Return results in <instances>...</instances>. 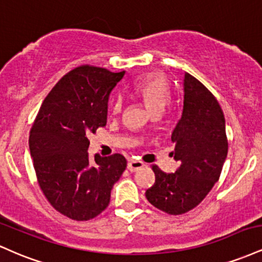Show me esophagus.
I'll return each mask as SVG.
<instances>
[{
	"instance_id": "34e87169",
	"label": "esophagus",
	"mask_w": 262,
	"mask_h": 262,
	"mask_svg": "<svg viewBox=\"0 0 262 262\" xmlns=\"http://www.w3.org/2000/svg\"><path fill=\"white\" fill-rule=\"evenodd\" d=\"M145 166V165H144V162H141V161H137V160H130L128 162V170L129 171H132V172H134V171H138V170H140V169H143V167Z\"/></svg>"
}]
</instances>
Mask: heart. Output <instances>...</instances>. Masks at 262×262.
<instances>
[{"label": "heart", "mask_w": 262, "mask_h": 262, "mask_svg": "<svg viewBox=\"0 0 262 262\" xmlns=\"http://www.w3.org/2000/svg\"><path fill=\"white\" fill-rule=\"evenodd\" d=\"M132 90L138 97H140L151 108L152 112H160L169 102L171 96L170 82L166 75L161 71H151L141 75L134 81ZM122 108V98L117 97L111 106V112L112 114H118L121 113Z\"/></svg>", "instance_id": "obj_1"}]
</instances>
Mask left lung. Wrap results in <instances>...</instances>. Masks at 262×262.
<instances>
[{
    "instance_id": "1",
    "label": "left lung",
    "mask_w": 262,
    "mask_h": 262,
    "mask_svg": "<svg viewBox=\"0 0 262 262\" xmlns=\"http://www.w3.org/2000/svg\"><path fill=\"white\" fill-rule=\"evenodd\" d=\"M183 110L171 140L180 162L176 172L166 173L152 165L155 182L145 196L152 206L171 215L197 207L219 180L228 154L223 111L212 92L186 73Z\"/></svg>"
}]
</instances>
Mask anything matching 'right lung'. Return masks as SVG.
<instances>
[{
    "label": "right lung",
    "mask_w": 262,
    "mask_h": 262,
    "mask_svg": "<svg viewBox=\"0 0 262 262\" xmlns=\"http://www.w3.org/2000/svg\"><path fill=\"white\" fill-rule=\"evenodd\" d=\"M125 71L81 65L58 81L29 134L39 187L61 214L90 221L107 208L111 189L127 167L121 154L90 159L89 134L107 123L108 97Z\"/></svg>",
    "instance_id": "obj_1"
}]
</instances>
